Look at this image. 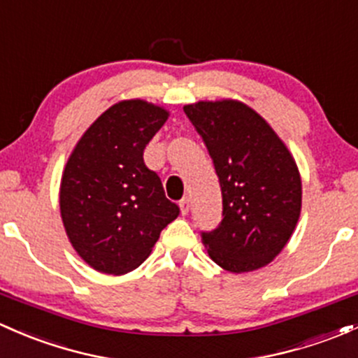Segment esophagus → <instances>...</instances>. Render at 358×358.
Returning a JSON list of instances; mask_svg holds the SVG:
<instances>
[{
  "label": "esophagus",
  "instance_id": "1",
  "mask_svg": "<svg viewBox=\"0 0 358 358\" xmlns=\"http://www.w3.org/2000/svg\"><path fill=\"white\" fill-rule=\"evenodd\" d=\"M190 206H192L190 197H183L182 201H180V210H182V214H189Z\"/></svg>",
  "mask_w": 358,
  "mask_h": 358
}]
</instances>
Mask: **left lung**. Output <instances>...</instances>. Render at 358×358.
I'll return each mask as SVG.
<instances>
[{
  "instance_id": "8db88e82",
  "label": "left lung",
  "mask_w": 358,
  "mask_h": 358,
  "mask_svg": "<svg viewBox=\"0 0 358 358\" xmlns=\"http://www.w3.org/2000/svg\"><path fill=\"white\" fill-rule=\"evenodd\" d=\"M183 111L213 157L223 195V221L202 233L209 257L236 274L264 268L288 243L302 209L292 152L242 101H199Z\"/></svg>"
}]
</instances>
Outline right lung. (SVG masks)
<instances>
[{"label":"right lung","mask_w":358,"mask_h":358,"mask_svg":"<svg viewBox=\"0 0 358 358\" xmlns=\"http://www.w3.org/2000/svg\"><path fill=\"white\" fill-rule=\"evenodd\" d=\"M168 116L166 108L144 99L120 101L84 131L66 161L63 227L82 261L99 273L138 268L180 214L144 163L145 145Z\"/></svg>","instance_id":"right-lung-1"}]
</instances>
